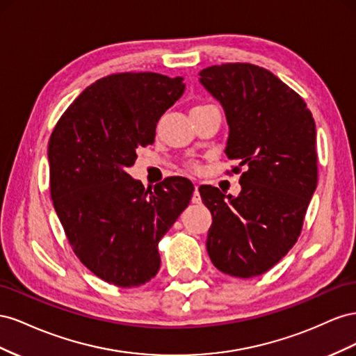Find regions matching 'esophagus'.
<instances>
[{"instance_id": "esophagus-1", "label": "esophagus", "mask_w": 356, "mask_h": 356, "mask_svg": "<svg viewBox=\"0 0 356 356\" xmlns=\"http://www.w3.org/2000/svg\"><path fill=\"white\" fill-rule=\"evenodd\" d=\"M192 202H194V204H200L201 202V197H200V192H198V186L195 185V191H194V195H192V200H191Z\"/></svg>"}]
</instances>
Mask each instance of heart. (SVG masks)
<instances>
[{
	"mask_svg": "<svg viewBox=\"0 0 356 356\" xmlns=\"http://www.w3.org/2000/svg\"><path fill=\"white\" fill-rule=\"evenodd\" d=\"M197 107H202V106H197ZM194 108H195V107H194ZM188 167L192 168V170H198L200 165H198L197 161H189V162H188Z\"/></svg>",
	"mask_w": 356,
	"mask_h": 356,
	"instance_id": "heart-1",
	"label": "heart"
}]
</instances>
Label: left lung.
<instances>
[{"mask_svg":"<svg viewBox=\"0 0 356 356\" xmlns=\"http://www.w3.org/2000/svg\"><path fill=\"white\" fill-rule=\"evenodd\" d=\"M200 82L220 101L229 125L225 154L238 165V197L200 186L211 211L209 257L229 276H259L296 245L318 185L316 125L304 99L271 71L228 63Z\"/></svg>","mask_w":356,"mask_h":356,"instance_id":"obj_1","label":"left lung"}]
</instances>
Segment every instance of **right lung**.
<instances>
[{"label":"right lung","instance_id":"right-lung-1","mask_svg":"<svg viewBox=\"0 0 356 356\" xmlns=\"http://www.w3.org/2000/svg\"><path fill=\"white\" fill-rule=\"evenodd\" d=\"M181 77L116 73L88 86L49 140L50 197L86 268L119 288L154 279L158 243L184 211L192 181L172 176L150 189L125 171L155 141L159 118L181 97Z\"/></svg>","mask_w":356,"mask_h":356}]
</instances>
